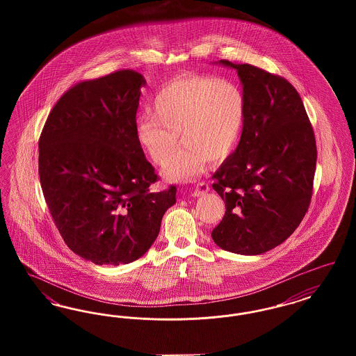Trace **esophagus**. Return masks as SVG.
<instances>
[{
	"mask_svg": "<svg viewBox=\"0 0 356 356\" xmlns=\"http://www.w3.org/2000/svg\"><path fill=\"white\" fill-rule=\"evenodd\" d=\"M208 191H209V184L205 183V181H200V183H197L196 186L192 189V196H195V197L204 196Z\"/></svg>",
	"mask_w": 356,
	"mask_h": 356,
	"instance_id": "1",
	"label": "esophagus"
}]
</instances>
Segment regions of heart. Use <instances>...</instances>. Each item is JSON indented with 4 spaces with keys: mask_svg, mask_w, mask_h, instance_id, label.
Instances as JSON below:
<instances>
[{
    "mask_svg": "<svg viewBox=\"0 0 356 356\" xmlns=\"http://www.w3.org/2000/svg\"><path fill=\"white\" fill-rule=\"evenodd\" d=\"M149 112L136 122L137 144L156 165L164 167L180 133L185 143L170 159L165 176L186 181L199 176L207 161L219 164L236 149L247 104L234 81L192 74L164 85L153 97Z\"/></svg>",
    "mask_w": 356,
    "mask_h": 356,
    "instance_id": "obj_1",
    "label": "heart"
}]
</instances>
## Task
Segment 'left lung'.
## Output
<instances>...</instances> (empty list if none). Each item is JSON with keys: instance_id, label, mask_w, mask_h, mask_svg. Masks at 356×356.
<instances>
[{"instance_id": "8db88e82", "label": "left lung", "mask_w": 356, "mask_h": 356, "mask_svg": "<svg viewBox=\"0 0 356 356\" xmlns=\"http://www.w3.org/2000/svg\"><path fill=\"white\" fill-rule=\"evenodd\" d=\"M236 69L247 104L238 145L212 176L225 215L212 231L221 250L260 254L282 244L311 203L316 141L305 105L286 79L250 64Z\"/></svg>"}]
</instances>
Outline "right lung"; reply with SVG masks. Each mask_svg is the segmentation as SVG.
Listing matches in <instances>:
<instances>
[{
    "mask_svg": "<svg viewBox=\"0 0 356 356\" xmlns=\"http://www.w3.org/2000/svg\"><path fill=\"white\" fill-rule=\"evenodd\" d=\"M144 77L131 69L72 86L38 141V175L53 221L69 248L95 264H128L160 232L176 186L157 181L135 136Z\"/></svg>",
    "mask_w": 356,
    "mask_h": 356,
    "instance_id": "1",
    "label": "right lung"
}]
</instances>
